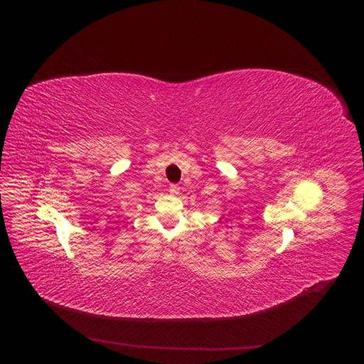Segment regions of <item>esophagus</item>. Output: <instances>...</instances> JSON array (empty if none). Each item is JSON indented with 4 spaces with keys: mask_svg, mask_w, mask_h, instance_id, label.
I'll return each instance as SVG.
<instances>
[{
    "mask_svg": "<svg viewBox=\"0 0 364 364\" xmlns=\"http://www.w3.org/2000/svg\"><path fill=\"white\" fill-rule=\"evenodd\" d=\"M170 193H171V194H178V193H180L178 184H170Z\"/></svg>",
    "mask_w": 364,
    "mask_h": 364,
    "instance_id": "34e87169",
    "label": "esophagus"
}]
</instances>
